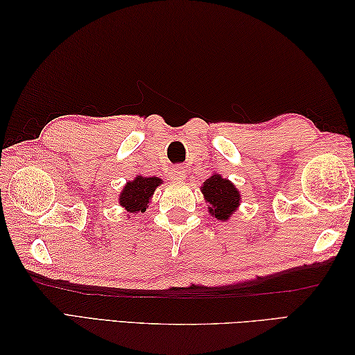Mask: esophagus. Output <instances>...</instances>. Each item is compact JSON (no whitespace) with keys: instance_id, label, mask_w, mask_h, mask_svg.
<instances>
[{"instance_id":"1","label":"esophagus","mask_w":355,"mask_h":355,"mask_svg":"<svg viewBox=\"0 0 355 355\" xmlns=\"http://www.w3.org/2000/svg\"><path fill=\"white\" fill-rule=\"evenodd\" d=\"M186 175H187V171H186L184 166H182V164H177L175 168L171 169V178L177 180V182H183Z\"/></svg>"}]
</instances>
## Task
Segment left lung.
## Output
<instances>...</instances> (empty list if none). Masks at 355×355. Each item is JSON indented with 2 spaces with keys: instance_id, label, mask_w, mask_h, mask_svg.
<instances>
[{
  "instance_id": "1",
  "label": "left lung",
  "mask_w": 355,
  "mask_h": 355,
  "mask_svg": "<svg viewBox=\"0 0 355 355\" xmlns=\"http://www.w3.org/2000/svg\"><path fill=\"white\" fill-rule=\"evenodd\" d=\"M205 200L209 202V214L220 221H227L238 209L241 195L230 180L214 173L201 186Z\"/></svg>"
}]
</instances>
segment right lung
<instances>
[{
  "instance_id": "add662e5",
  "label": "right lung",
  "mask_w": 355,
  "mask_h": 355,
  "mask_svg": "<svg viewBox=\"0 0 355 355\" xmlns=\"http://www.w3.org/2000/svg\"><path fill=\"white\" fill-rule=\"evenodd\" d=\"M163 182L158 177H141L137 175L131 182H128L120 192L119 202L126 212L128 216L131 214H143L146 212L150 197L154 195V191Z\"/></svg>"
}]
</instances>
